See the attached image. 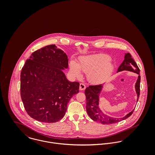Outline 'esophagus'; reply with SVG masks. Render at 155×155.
Wrapping results in <instances>:
<instances>
[{
  "mask_svg": "<svg viewBox=\"0 0 155 155\" xmlns=\"http://www.w3.org/2000/svg\"><path fill=\"white\" fill-rule=\"evenodd\" d=\"M86 88V86H85V85L84 84H83V83H81L80 84V85H79V89H80V90H84Z\"/></svg>",
  "mask_w": 155,
  "mask_h": 155,
  "instance_id": "obj_1",
  "label": "esophagus"
}]
</instances>
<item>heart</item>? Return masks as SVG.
I'll return each mask as SVG.
<instances>
[{"instance_id": "heart-1", "label": "heart", "mask_w": 155, "mask_h": 155, "mask_svg": "<svg viewBox=\"0 0 155 155\" xmlns=\"http://www.w3.org/2000/svg\"><path fill=\"white\" fill-rule=\"evenodd\" d=\"M110 58L106 54H95L81 58L79 66L71 61L70 70L76 78L81 77V71L88 74L89 79L94 82H100L107 76L113 70V66L109 61Z\"/></svg>"}]
</instances>
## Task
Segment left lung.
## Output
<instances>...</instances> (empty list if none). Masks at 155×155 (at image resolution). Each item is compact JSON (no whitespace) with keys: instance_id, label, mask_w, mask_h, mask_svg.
<instances>
[{"instance_id":"left-lung-1","label":"left lung","mask_w":155,"mask_h":155,"mask_svg":"<svg viewBox=\"0 0 155 155\" xmlns=\"http://www.w3.org/2000/svg\"><path fill=\"white\" fill-rule=\"evenodd\" d=\"M122 70L131 71L138 74V78L135 84V89L137 94L138 101L140 94L141 77L140 75V69L130 53L125 54L124 61L117 69V71H120ZM102 87L103 85L101 84L89 85L85 90L87 103V111L89 117L93 120L101 123L103 124H113L126 119L133 114L134 110L122 118H114L104 114L98 107L99 94Z\"/></svg>"}]
</instances>
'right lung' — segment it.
Wrapping results in <instances>:
<instances>
[{"instance_id":"add662e5","label":"right lung","mask_w":155,"mask_h":155,"mask_svg":"<svg viewBox=\"0 0 155 155\" xmlns=\"http://www.w3.org/2000/svg\"><path fill=\"white\" fill-rule=\"evenodd\" d=\"M66 53L55 45L33 52L21 72L20 94L24 109L34 119L54 123L65 115L71 98L79 92V83L67 79Z\"/></svg>"}]
</instances>
